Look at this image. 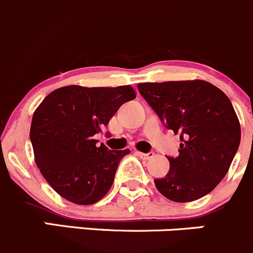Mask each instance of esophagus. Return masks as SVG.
I'll use <instances>...</instances> for the list:
<instances>
[{"label": "esophagus", "mask_w": 253, "mask_h": 253, "mask_svg": "<svg viewBox=\"0 0 253 253\" xmlns=\"http://www.w3.org/2000/svg\"><path fill=\"white\" fill-rule=\"evenodd\" d=\"M137 155H138L141 159H144V160H149L152 159L153 157H154V153L153 152H149V153H141V152H137Z\"/></svg>", "instance_id": "34e87169"}]
</instances>
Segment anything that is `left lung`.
Returning <instances> with one entry per match:
<instances>
[{"label":"left lung","mask_w":253,"mask_h":253,"mask_svg":"<svg viewBox=\"0 0 253 253\" xmlns=\"http://www.w3.org/2000/svg\"><path fill=\"white\" fill-rule=\"evenodd\" d=\"M138 91L168 129L180 134L177 157L155 187L174 202H191L224 178L235 157L241 128L233 104L205 81L139 83Z\"/></svg>","instance_id":"8db88e82"}]
</instances>
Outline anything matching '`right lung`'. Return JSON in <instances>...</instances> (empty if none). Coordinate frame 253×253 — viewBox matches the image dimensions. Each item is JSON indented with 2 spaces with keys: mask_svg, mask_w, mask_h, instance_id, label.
<instances>
[{
  "mask_svg": "<svg viewBox=\"0 0 253 253\" xmlns=\"http://www.w3.org/2000/svg\"><path fill=\"white\" fill-rule=\"evenodd\" d=\"M134 98L131 85H67L51 91L35 110L30 126L35 163L61 197L88 206L108 193L129 149L98 145L95 134L122 104Z\"/></svg>",
  "mask_w": 253,
  "mask_h": 253,
  "instance_id": "obj_1",
  "label": "right lung"
}]
</instances>
